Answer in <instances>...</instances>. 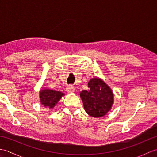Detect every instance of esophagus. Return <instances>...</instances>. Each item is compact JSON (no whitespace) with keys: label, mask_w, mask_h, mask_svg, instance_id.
Here are the masks:
<instances>
[{"label":"esophagus","mask_w":157,"mask_h":157,"mask_svg":"<svg viewBox=\"0 0 157 157\" xmlns=\"http://www.w3.org/2000/svg\"><path fill=\"white\" fill-rule=\"evenodd\" d=\"M66 91H67V92H68V93H73V92L75 91V88L73 87V86L69 85L66 88Z\"/></svg>","instance_id":"1"}]
</instances>
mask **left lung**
<instances>
[{
	"instance_id": "1",
	"label": "left lung",
	"mask_w": 157,
	"mask_h": 157,
	"mask_svg": "<svg viewBox=\"0 0 157 157\" xmlns=\"http://www.w3.org/2000/svg\"><path fill=\"white\" fill-rule=\"evenodd\" d=\"M88 86V90H82L79 94L86 112L93 117H104L114 102L111 88L99 78L90 79Z\"/></svg>"
}]
</instances>
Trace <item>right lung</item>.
Returning a JSON list of instances; mask_svg holds the SVG:
<instances>
[{"mask_svg":"<svg viewBox=\"0 0 157 157\" xmlns=\"http://www.w3.org/2000/svg\"><path fill=\"white\" fill-rule=\"evenodd\" d=\"M64 95V93L61 92L45 88L40 91L39 96L41 105L44 107L52 109Z\"/></svg>","mask_w":157,"mask_h":157,"instance_id":"1","label":"right lung"}]
</instances>
